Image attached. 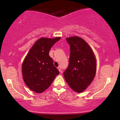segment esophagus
Wrapping results in <instances>:
<instances>
[{
  "mask_svg": "<svg viewBox=\"0 0 120 120\" xmlns=\"http://www.w3.org/2000/svg\"><path fill=\"white\" fill-rule=\"evenodd\" d=\"M57 69H58L59 71H60V72H61V67H57Z\"/></svg>",
  "mask_w": 120,
  "mask_h": 120,
  "instance_id": "34e87169",
  "label": "esophagus"
}]
</instances>
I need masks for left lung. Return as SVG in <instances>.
Here are the masks:
<instances>
[{"label": "left lung", "instance_id": "left-lung-1", "mask_svg": "<svg viewBox=\"0 0 120 120\" xmlns=\"http://www.w3.org/2000/svg\"><path fill=\"white\" fill-rule=\"evenodd\" d=\"M70 45L69 65L64 72L65 79L77 93L83 91L90 85L96 74V61L93 49L79 37L66 38Z\"/></svg>", "mask_w": 120, "mask_h": 120}]
</instances>
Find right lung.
<instances>
[{"label": "right lung", "mask_w": 120, "mask_h": 120, "mask_svg": "<svg viewBox=\"0 0 120 120\" xmlns=\"http://www.w3.org/2000/svg\"><path fill=\"white\" fill-rule=\"evenodd\" d=\"M61 37L42 38L31 47L22 65V74L26 85L33 91L41 93L50 86L59 74L49 56L52 47Z\"/></svg>", "instance_id": "obj_1"}]
</instances>
